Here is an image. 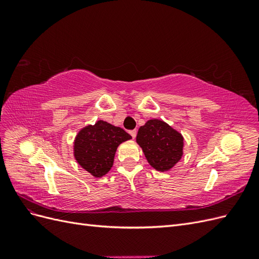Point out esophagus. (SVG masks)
Returning <instances> with one entry per match:
<instances>
[{"label":"esophagus","instance_id":"1","mask_svg":"<svg viewBox=\"0 0 259 259\" xmlns=\"http://www.w3.org/2000/svg\"><path fill=\"white\" fill-rule=\"evenodd\" d=\"M130 134H131V136L133 137V139H135L136 134H137V131H136V130H133V131L130 132Z\"/></svg>","mask_w":259,"mask_h":259}]
</instances>
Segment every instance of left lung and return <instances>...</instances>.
Masks as SVG:
<instances>
[{
    "instance_id": "8db88e82",
    "label": "left lung",
    "mask_w": 259,
    "mask_h": 259,
    "mask_svg": "<svg viewBox=\"0 0 259 259\" xmlns=\"http://www.w3.org/2000/svg\"><path fill=\"white\" fill-rule=\"evenodd\" d=\"M136 143L143 149L148 163L159 171H168L182 160L184 137L166 122L148 120L140 126Z\"/></svg>"
}]
</instances>
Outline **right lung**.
Wrapping results in <instances>:
<instances>
[{"label":"right lung","mask_w":259,"mask_h":259,"mask_svg":"<svg viewBox=\"0 0 259 259\" xmlns=\"http://www.w3.org/2000/svg\"><path fill=\"white\" fill-rule=\"evenodd\" d=\"M132 139L123 128L99 120L86 125L77 133L73 143L76 163L93 177L100 178L111 169L116 149Z\"/></svg>","instance_id":"1"}]
</instances>
